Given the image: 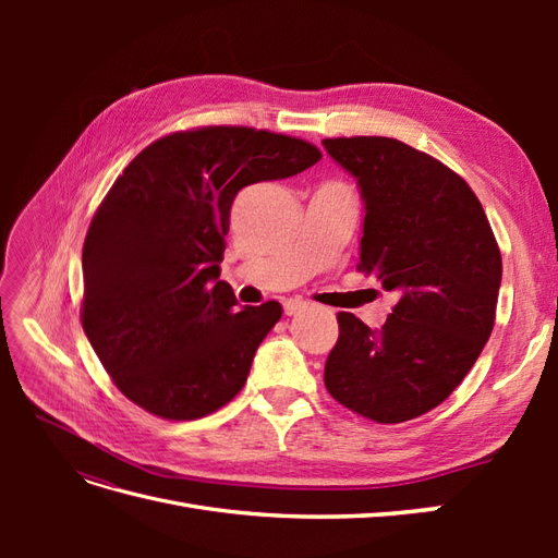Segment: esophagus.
Wrapping results in <instances>:
<instances>
[{
    "instance_id": "obj_1",
    "label": "esophagus",
    "mask_w": 558,
    "mask_h": 558,
    "mask_svg": "<svg viewBox=\"0 0 558 558\" xmlns=\"http://www.w3.org/2000/svg\"><path fill=\"white\" fill-rule=\"evenodd\" d=\"M307 307H310V302H305V300H286V302H283L286 316H295V314H300V312H305Z\"/></svg>"
}]
</instances>
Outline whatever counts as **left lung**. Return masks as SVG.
Listing matches in <instances>:
<instances>
[{
    "mask_svg": "<svg viewBox=\"0 0 558 558\" xmlns=\"http://www.w3.org/2000/svg\"><path fill=\"white\" fill-rule=\"evenodd\" d=\"M356 177L365 205L359 269L396 291L379 330L349 312L328 353V393L377 424L437 408L475 365L494 330L500 248L470 185L391 137L324 140Z\"/></svg>",
    "mask_w": 558,
    "mask_h": 558,
    "instance_id": "obj_1",
    "label": "left lung"
}]
</instances>
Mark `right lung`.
<instances>
[{
	"label": "right lung",
	"instance_id": "1",
	"mask_svg": "<svg viewBox=\"0 0 558 558\" xmlns=\"http://www.w3.org/2000/svg\"><path fill=\"white\" fill-rule=\"evenodd\" d=\"M318 160L289 134L209 125L146 146L113 181L83 242L81 324L125 398L191 421L242 391L283 310L275 300L238 310L218 279L232 199Z\"/></svg>",
	"mask_w": 558,
	"mask_h": 558
}]
</instances>
